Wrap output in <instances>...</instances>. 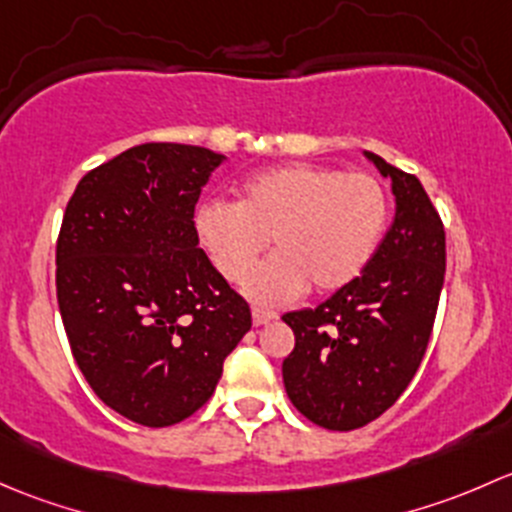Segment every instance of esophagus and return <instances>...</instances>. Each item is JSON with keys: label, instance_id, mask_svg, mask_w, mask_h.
<instances>
[{"label": "esophagus", "instance_id": "34e87169", "mask_svg": "<svg viewBox=\"0 0 512 512\" xmlns=\"http://www.w3.org/2000/svg\"><path fill=\"white\" fill-rule=\"evenodd\" d=\"M251 318H254V325H266L271 320H276L278 315L273 310H263V308H254L251 310Z\"/></svg>", "mask_w": 512, "mask_h": 512}]
</instances>
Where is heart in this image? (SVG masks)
<instances>
[{"mask_svg": "<svg viewBox=\"0 0 512 512\" xmlns=\"http://www.w3.org/2000/svg\"><path fill=\"white\" fill-rule=\"evenodd\" d=\"M387 214V192L372 175L288 162L246 179L239 204L204 202L194 231L231 283L244 281L271 235L277 254L250 272L246 295L258 305H283L310 283L330 293L355 281L377 251Z\"/></svg>", "mask_w": 512, "mask_h": 512, "instance_id": "b5f03b06", "label": "heart"}]
</instances>
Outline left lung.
Wrapping results in <instances>:
<instances>
[{
	"label": "left lung",
	"instance_id": "left-lung-1",
	"mask_svg": "<svg viewBox=\"0 0 512 512\" xmlns=\"http://www.w3.org/2000/svg\"><path fill=\"white\" fill-rule=\"evenodd\" d=\"M392 179L394 219L365 271L318 308L283 315L295 347L288 399L305 419L352 431L387 412L419 370L446 273V234L414 175L365 152Z\"/></svg>",
	"mask_w": 512,
	"mask_h": 512
}]
</instances>
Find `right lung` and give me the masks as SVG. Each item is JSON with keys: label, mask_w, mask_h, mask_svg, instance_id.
<instances>
[{"label": "right lung", "mask_w": 512, "mask_h": 512, "mask_svg": "<svg viewBox=\"0 0 512 512\" xmlns=\"http://www.w3.org/2000/svg\"><path fill=\"white\" fill-rule=\"evenodd\" d=\"M226 157L145 142L78 182L56 244V295L83 377L113 412L172 426L212 397L251 330L249 303L199 249L194 207Z\"/></svg>", "instance_id": "right-lung-1"}]
</instances>
